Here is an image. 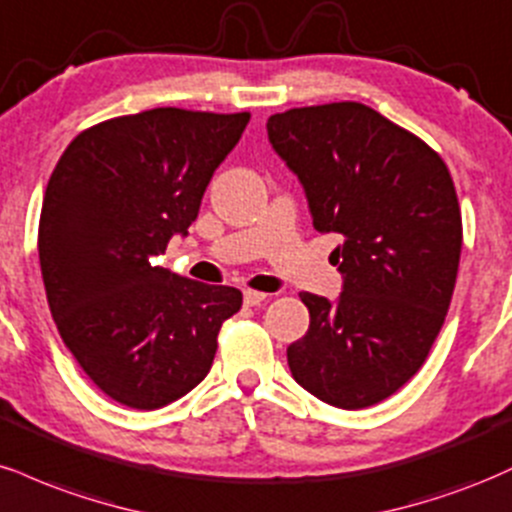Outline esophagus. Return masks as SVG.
Returning a JSON list of instances; mask_svg holds the SVG:
<instances>
[{"label": "esophagus", "mask_w": 512, "mask_h": 512, "mask_svg": "<svg viewBox=\"0 0 512 512\" xmlns=\"http://www.w3.org/2000/svg\"><path fill=\"white\" fill-rule=\"evenodd\" d=\"M266 297H268V294H263V292L244 290V304H246V306H258V304H263V302H266Z\"/></svg>", "instance_id": "34e87169"}]
</instances>
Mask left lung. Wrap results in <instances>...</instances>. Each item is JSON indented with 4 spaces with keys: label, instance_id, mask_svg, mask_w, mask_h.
I'll return each instance as SVG.
<instances>
[{
    "label": "left lung",
    "instance_id": "left-lung-1",
    "mask_svg": "<svg viewBox=\"0 0 512 512\" xmlns=\"http://www.w3.org/2000/svg\"><path fill=\"white\" fill-rule=\"evenodd\" d=\"M268 141L297 174L318 232H338V299L302 294L294 381L340 410L390 398L422 369L458 278L462 220L441 155L362 102L273 114Z\"/></svg>",
    "mask_w": 512,
    "mask_h": 512
}]
</instances>
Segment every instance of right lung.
Masks as SVG:
<instances>
[{
    "label": "right lung",
    "instance_id": "1",
    "mask_svg": "<svg viewBox=\"0 0 512 512\" xmlns=\"http://www.w3.org/2000/svg\"><path fill=\"white\" fill-rule=\"evenodd\" d=\"M249 112L158 107L78 134L42 198L38 254L47 304L90 381L134 410H158L213 366L237 287L158 266L186 237Z\"/></svg>",
    "mask_w": 512,
    "mask_h": 512
}]
</instances>
